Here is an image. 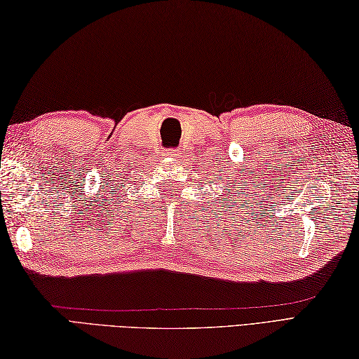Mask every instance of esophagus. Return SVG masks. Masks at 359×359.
I'll list each match as a JSON object with an SVG mask.
<instances>
[{"label":"esophagus","instance_id":"obj_1","mask_svg":"<svg viewBox=\"0 0 359 359\" xmlns=\"http://www.w3.org/2000/svg\"><path fill=\"white\" fill-rule=\"evenodd\" d=\"M165 156L170 157V158H177L180 156V151L179 149H166Z\"/></svg>","mask_w":359,"mask_h":359}]
</instances>
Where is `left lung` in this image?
Wrapping results in <instances>:
<instances>
[{
  "instance_id": "1",
  "label": "left lung",
  "mask_w": 359,
  "mask_h": 359,
  "mask_svg": "<svg viewBox=\"0 0 359 359\" xmlns=\"http://www.w3.org/2000/svg\"><path fill=\"white\" fill-rule=\"evenodd\" d=\"M231 184L233 185H230V191H226L225 194L228 196V199H234V201H241V196H243V194H245V193H243L242 191V189H243V187H245V182H243V180H241V184L243 185V187H241V185H238V184H236V182H231ZM241 187V189L239 190L238 188ZM234 205V203H233ZM242 205V203H241Z\"/></svg>"
}]
</instances>
